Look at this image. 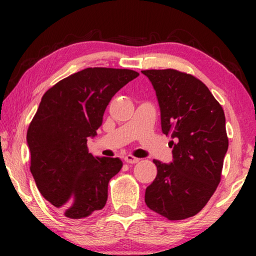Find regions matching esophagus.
Wrapping results in <instances>:
<instances>
[{
  "instance_id": "1",
  "label": "esophagus",
  "mask_w": 256,
  "mask_h": 256,
  "mask_svg": "<svg viewBox=\"0 0 256 256\" xmlns=\"http://www.w3.org/2000/svg\"><path fill=\"white\" fill-rule=\"evenodd\" d=\"M138 160H140L138 158H136V157L132 156V155H128V156L124 157V162L128 163V164H135V163H138Z\"/></svg>"
}]
</instances>
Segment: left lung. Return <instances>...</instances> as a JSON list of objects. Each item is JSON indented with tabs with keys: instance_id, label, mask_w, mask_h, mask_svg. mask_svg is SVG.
<instances>
[{
	"instance_id": "1",
	"label": "left lung",
	"mask_w": 256,
	"mask_h": 256,
	"mask_svg": "<svg viewBox=\"0 0 256 256\" xmlns=\"http://www.w3.org/2000/svg\"><path fill=\"white\" fill-rule=\"evenodd\" d=\"M142 73L156 90L162 132L171 138L174 157L169 164L154 160L157 176L146 188V204L169 220L190 218L220 183L228 149L225 113L194 76L172 68Z\"/></svg>"
}]
</instances>
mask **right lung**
Listing matches in <instances>:
<instances>
[{
    "label": "right lung",
    "instance_id": "1",
    "mask_svg": "<svg viewBox=\"0 0 256 256\" xmlns=\"http://www.w3.org/2000/svg\"><path fill=\"white\" fill-rule=\"evenodd\" d=\"M138 73L88 68L48 90L26 132L30 171L42 196L66 218L82 219L106 205L108 183L120 158L94 157L87 138L96 135L115 93Z\"/></svg>",
    "mask_w": 256,
    "mask_h": 256
}]
</instances>
